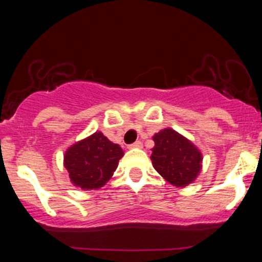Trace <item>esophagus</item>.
<instances>
[{
  "label": "esophagus",
  "instance_id": "obj_1",
  "mask_svg": "<svg viewBox=\"0 0 262 262\" xmlns=\"http://www.w3.org/2000/svg\"><path fill=\"white\" fill-rule=\"evenodd\" d=\"M129 149H139V148H143V143H141V141H135V143H133V144H130V145L128 146Z\"/></svg>",
  "mask_w": 262,
  "mask_h": 262
}]
</instances>
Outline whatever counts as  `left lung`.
Returning <instances> with one entry per match:
<instances>
[{"label":"left lung","mask_w":262,"mask_h":262,"mask_svg":"<svg viewBox=\"0 0 262 262\" xmlns=\"http://www.w3.org/2000/svg\"><path fill=\"white\" fill-rule=\"evenodd\" d=\"M152 166L176 187H185L197 179L202 169V154L187 138L171 128H165L152 137Z\"/></svg>","instance_id":"8db88e82"}]
</instances>
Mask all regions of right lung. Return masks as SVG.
<instances>
[{"label":"right lung","mask_w":262,"mask_h":262,"mask_svg":"<svg viewBox=\"0 0 262 262\" xmlns=\"http://www.w3.org/2000/svg\"><path fill=\"white\" fill-rule=\"evenodd\" d=\"M123 155L118 144L96 132L66 150L64 166L76 187L98 189L110 181Z\"/></svg>","instance_id":"right-lung-1"}]
</instances>
